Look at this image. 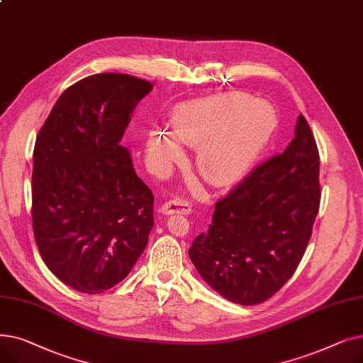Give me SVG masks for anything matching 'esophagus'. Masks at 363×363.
<instances>
[{"instance_id":"esophagus-1","label":"esophagus","mask_w":363,"mask_h":363,"mask_svg":"<svg viewBox=\"0 0 363 363\" xmlns=\"http://www.w3.org/2000/svg\"><path fill=\"white\" fill-rule=\"evenodd\" d=\"M193 211L191 204H189L185 199H172L166 201L162 206V212L164 215H174V213H181V215H189V212Z\"/></svg>"}]
</instances>
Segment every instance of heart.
Instances as JSON below:
<instances>
[{
	"label": "heart",
	"instance_id": "b5f03b06",
	"mask_svg": "<svg viewBox=\"0 0 363 363\" xmlns=\"http://www.w3.org/2000/svg\"><path fill=\"white\" fill-rule=\"evenodd\" d=\"M278 126L272 104L242 92H226L178 106L172 135L152 130L148 152L162 163L181 157L178 143L199 148L203 177L218 185L230 184L249 170L269 144Z\"/></svg>",
	"mask_w": 363,
	"mask_h": 363
}]
</instances>
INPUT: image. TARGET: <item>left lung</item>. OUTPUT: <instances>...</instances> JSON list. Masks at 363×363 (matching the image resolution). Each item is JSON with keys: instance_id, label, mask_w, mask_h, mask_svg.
Listing matches in <instances>:
<instances>
[{"instance_id": "8db88e82", "label": "left lung", "mask_w": 363, "mask_h": 363, "mask_svg": "<svg viewBox=\"0 0 363 363\" xmlns=\"http://www.w3.org/2000/svg\"><path fill=\"white\" fill-rule=\"evenodd\" d=\"M319 203V151L300 114L284 152L257 164L216 201L213 220L193 241L189 259L226 300L263 303L296 272Z\"/></svg>"}]
</instances>
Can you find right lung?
<instances>
[{"label":"right lung","mask_w":363,"mask_h":363,"mask_svg":"<svg viewBox=\"0 0 363 363\" xmlns=\"http://www.w3.org/2000/svg\"><path fill=\"white\" fill-rule=\"evenodd\" d=\"M148 81L99 73L70 85L38 133L33 235L48 269L76 291L100 294L145 250L155 196L121 145Z\"/></svg>","instance_id":"1"}]
</instances>
